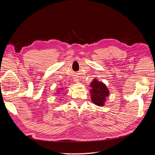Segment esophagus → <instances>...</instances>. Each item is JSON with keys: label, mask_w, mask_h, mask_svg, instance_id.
Instances as JSON below:
<instances>
[{"label": "esophagus", "mask_w": 155, "mask_h": 155, "mask_svg": "<svg viewBox=\"0 0 155 155\" xmlns=\"http://www.w3.org/2000/svg\"><path fill=\"white\" fill-rule=\"evenodd\" d=\"M74 79H74V81H76V82H78V81L79 80V79L78 78H74Z\"/></svg>", "instance_id": "esophagus-1"}]
</instances>
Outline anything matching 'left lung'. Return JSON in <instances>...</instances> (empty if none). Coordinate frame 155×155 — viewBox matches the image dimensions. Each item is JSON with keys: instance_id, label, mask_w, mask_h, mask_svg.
<instances>
[{"instance_id": "8db88e82", "label": "left lung", "mask_w": 155, "mask_h": 155, "mask_svg": "<svg viewBox=\"0 0 155 155\" xmlns=\"http://www.w3.org/2000/svg\"><path fill=\"white\" fill-rule=\"evenodd\" d=\"M91 99L94 104L98 106H103L105 101V97L109 96V92L108 88L102 82L97 81L96 79H94L91 83Z\"/></svg>"}]
</instances>
